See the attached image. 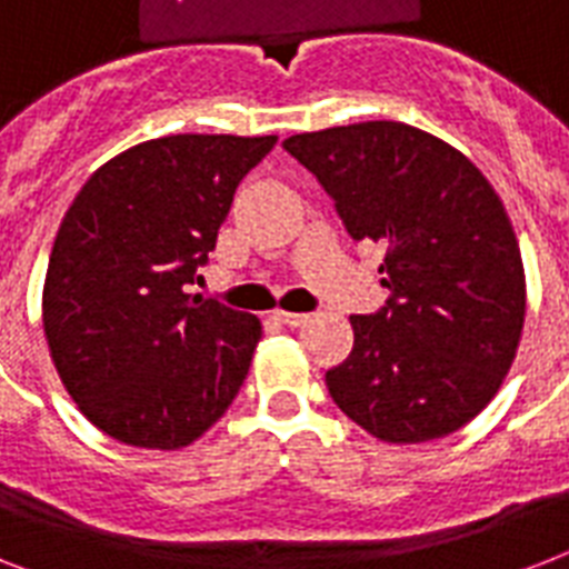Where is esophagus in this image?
<instances>
[{
	"label": "esophagus",
	"mask_w": 569,
	"mask_h": 569,
	"mask_svg": "<svg viewBox=\"0 0 569 569\" xmlns=\"http://www.w3.org/2000/svg\"><path fill=\"white\" fill-rule=\"evenodd\" d=\"M274 319L283 325V328H301V325H307V319L310 316H303V312H283V310H277L274 312Z\"/></svg>",
	"instance_id": "34e87169"
}]
</instances>
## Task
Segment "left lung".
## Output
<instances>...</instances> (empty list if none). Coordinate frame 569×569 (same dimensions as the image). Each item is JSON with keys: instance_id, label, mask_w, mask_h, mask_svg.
<instances>
[{"instance_id": "left-lung-1", "label": "left lung", "mask_w": 569, "mask_h": 569, "mask_svg": "<svg viewBox=\"0 0 569 569\" xmlns=\"http://www.w3.org/2000/svg\"><path fill=\"white\" fill-rule=\"evenodd\" d=\"M333 197L355 241L387 250V303L351 316L355 348L328 369L330 398L383 442L458 431L502 387L526 321L511 218L467 156L396 120L283 141Z\"/></svg>"}]
</instances>
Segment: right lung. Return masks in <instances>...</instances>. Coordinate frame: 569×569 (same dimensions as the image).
Returning a JSON list of instances; mask_svg holds the SVG:
<instances>
[{
  "instance_id": "right-lung-1",
  "label": "right lung",
  "mask_w": 569,
  "mask_h": 569,
  "mask_svg": "<svg viewBox=\"0 0 569 569\" xmlns=\"http://www.w3.org/2000/svg\"><path fill=\"white\" fill-rule=\"evenodd\" d=\"M277 136H168L129 147L58 227L43 330L61 383L102 433L182 449L232 405L262 337L257 316L186 286L214 250L241 177Z\"/></svg>"
}]
</instances>
